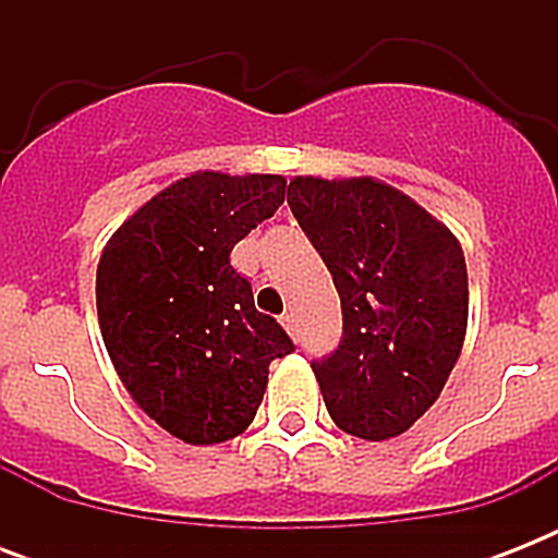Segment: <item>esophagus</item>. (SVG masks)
Wrapping results in <instances>:
<instances>
[{
    "instance_id": "1",
    "label": "esophagus",
    "mask_w": 558,
    "mask_h": 558,
    "mask_svg": "<svg viewBox=\"0 0 558 558\" xmlns=\"http://www.w3.org/2000/svg\"><path fill=\"white\" fill-rule=\"evenodd\" d=\"M280 324L287 327L289 336H298V332H295V315H292V313H283V315H280Z\"/></svg>"
}]
</instances>
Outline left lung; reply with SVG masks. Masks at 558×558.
Here are the masks:
<instances>
[{
    "mask_svg": "<svg viewBox=\"0 0 558 558\" xmlns=\"http://www.w3.org/2000/svg\"><path fill=\"white\" fill-rule=\"evenodd\" d=\"M287 202L341 298V341L313 359L332 423L362 440L408 432L440 397L469 315L466 260L446 226L373 179L298 177Z\"/></svg>",
    "mask_w": 558,
    "mask_h": 558,
    "instance_id": "left-lung-1",
    "label": "left lung"
}]
</instances>
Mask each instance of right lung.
Instances as JSON below:
<instances>
[{
  "mask_svg": "<svg viewBox=\"0 0 558 558\" xmlns=\"http://www.w3.org/2000/svg\"><path fill=\"white\" fill-rule=\"evenodd\" d=\"M283 196V177L193 173L135 210L100 254L104 344L144 414L179 440L243 434L269 365L295 350L231 266V248Z\"/></svg>",
  "mask_w": 558,
  "mask_h": 558,
  "instance_id": "1",
  "label": "right lung"
}]
</instances>
